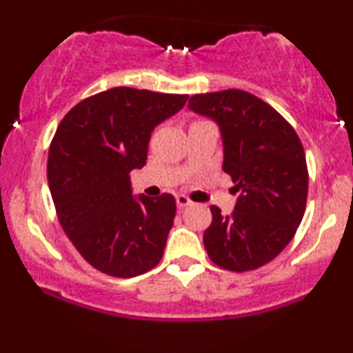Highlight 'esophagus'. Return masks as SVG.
<instances>
[{
  "label": "esophagus",
  "instance_id": "esophagus-1",
  "mask_svg": "<svg viewBox=\"0 0 353 353\" xmlns=\"http://www.w3.org/2000/svg\"><path fill=\"white\" fill-rule=\"evenodd\" d=\"M176 202H177V207H179V209H184V207H188V205H190V203H192L188 195H184V194L176 195Z\"/></svg>",
  "mask_w": 353,
  "mask_h": 353
}]
</instances>
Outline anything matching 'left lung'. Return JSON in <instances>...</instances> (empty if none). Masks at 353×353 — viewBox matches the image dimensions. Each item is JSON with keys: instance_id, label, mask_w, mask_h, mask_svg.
Here are the masks:
<instances>
[{"instance_id": "1", "label": "left lung", "mask_w": 353, "mask_h": 353, "mask_svg": "<svg viewBox=\"0 0 353 353\" xmlns=\"http://www.w3.org/2000/svg\"><path fill=\"white\" fill-rule=\"evenodd\" d=\"M189 108L219 123L223 171L240 190L232 215L210 207L203 232L209 258L235 273L260 268L283 252L303 220L309 172L299 136L271 105L239 88L197 93Z\"/></svg>"}]
</instances>
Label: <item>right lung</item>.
Segmentation results:
<instances>
[{
    "label": "right lung",
    "instance_id": "add662e5",
    "mask_svg": "<svg viewBox=\"0 0 353 353\" xmlns=\"http://www.w3.org/2000/svg\"><path fill=\"white\" fill-rule=\"evenodd\" d=\"M189 95L114 87L87 97L59 123L48 181L63 232L83 260L114 278L158 265L176 199L131 195L130 172L146 164L152 130Z\"/></svg>",
    "mask_w": 353,
    "mask_h": 353
}]
</instances>
